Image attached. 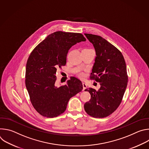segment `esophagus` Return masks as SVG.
Masks as SVG:
<instances>
[{"mask_svg":"<svg viewBox=\"0 0 149 149\" xmlns=\"http://www.w3.org/2000/svg\"><path fill=\"white\" fill-rule=\"evenodd\" d=\"M87 84L85 83V82H82V87H83V88H82V90L84 91L85 89H86V88H87Z\"/></svg>","mask_w":149,"mask_h":149,"instance_id":"obj_1","label":"esophagus"}]
</instances>
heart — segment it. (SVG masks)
Masks as SVG:
<instances>
[{
	"mask_svg": "<svg viewBox=\"0 0 149 149\" xmlns=\"http://www.w3.org/2000/svg\"><path fill=\"white\" fill-rule=\"evenodd\" d=\"M77 75L81 78H84L85 77V76H86V75H85V73L83 72H79L77 73Z\"/></svg>",
	"mask_w": 149,
	"mask_h": 149,
	"instance_id": "obj_1",
	"label": "heart"
}]
</instances>
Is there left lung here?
<instances>
[{"mask_svg":"<svg viewBox=\"0 0 149 149\" xmlns=\"http://www.w3.org/2000/svg\"><path fill=\"white\" fill-rule=\"evenodd\" d=\"M96 52L95 63L90 79L100 82V88H88L85 91L91 95L84 109L90 116L104 118L114 112L121 102L128 75L124 56L113 45L101 36L85 33Z\"/></svg>","mask_w":149,"mask_h":149,"instance_id":"left-lung-1","label":"left lung"}]
</instances>
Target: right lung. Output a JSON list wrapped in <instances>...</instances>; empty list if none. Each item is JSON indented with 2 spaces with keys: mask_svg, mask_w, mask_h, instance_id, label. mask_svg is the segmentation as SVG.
Segmentation results:
<instances>
[{
  "mask_svg": "<svg viewBox=\"0 0 149 149\" xmlns=\"http://www.w3.org/2000/svg\"><path fill=\"white\" fill-rule=\"evenodd\" d=\"M86 39L79 33L57 31L49 35L31 53L26 66L25 85L31 102L41 116L53 118L64 112L70 99L82 90L81 81L71 77L67 84L57 87L58 67L66 65L72 46Z\"/></svg>",
  "mask_w": 149,
  "mask_h": 149,
  "instance_id": "obj_1",
  "label": "right lung"
}]
</instances>
